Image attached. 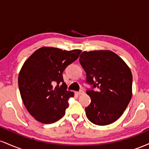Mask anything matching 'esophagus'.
<instances>
[{
  "instance_id": "esophagus-1",
  "label": "esophagus",
  "mask_w": 149,
  "mask_h": 149,
  "mask_svg": "<svg viewBox=\"0 0 149 149\" xmlns=\"http://www.w3.org/2000/svg\"><path fill=\"white\" fill-rule=\"evenodd\" d=\"M76 94L78 95H83V94H84V91H83V90H80V91L76 92Z\"/></svg>"
}]
</instances>
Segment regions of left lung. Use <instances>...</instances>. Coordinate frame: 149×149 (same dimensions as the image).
Listing matches in <instances>:
<instances>
[{
    "label": "left lung",
    "mask_w": 149,
    "mask_h": 149,
    "mask_svg": "<svg viewBox=\"0 0 149 149\" xmlns=\"http://www.w3.org/2000/svg\"><path fill=\"white\" fill-rule=\"evenodd\" d=\"M79 61L86 73L87 90L91 102L85 108L89 120L107 125L122 116L132 98V75L125 62L113 52L95 50L82 52ZM97 88V91L93 90Z\"/></svg>",
    "instance_id": "1"
}]
</instances>
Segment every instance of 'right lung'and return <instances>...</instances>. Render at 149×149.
Returning <instances> with one entry per match:
<instances>
[{"mask_svg":"<svg viewBox=\"0 0 149 149\" xmlns=\"http://www.w3.org/2000/svg\"><path fill=\"white\" fill-rule=\"evenodd\" d=\"M80 52V49L43 47L35 51L22 66L18 77L20 95L27 111L38 121L50 124L64 116L68 101L74 94L67 90L62 73ZM54 83L57 86H53Z\"/></svg>","mask_w":149,"mask_h":149,"instance_id":"1","label":"right lung"}]
</instances>
